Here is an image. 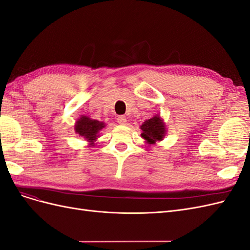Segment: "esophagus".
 Wrapping results in <instances>:
<instances>
[{"label":"esophagus","mask_w":250,"mask_h":250,"mask_svg":"<svg viewBox=\"0 0 250 250\" xmlns=\"http://www.w3.org/2000/svg\"><path fill=\"white\" fill-rule=\"evenodd\" d=\"M117 121H118V123L121 124V125H125L126 122H127V120H126V118H125L124 116H120V117L117 119Z\"/></svg>","instance_id":"esophagus-1"}]
</instances>
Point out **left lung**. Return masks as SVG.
I'll return each instance as SVG.
<instances>
[{"label": "left lung", "mask_w": 250, "mask_h": 250, "mask_svg": "<svg viewBox=\"0 0 250 250\" xmlns=\"http://www.w3.org/2000/svg\"><path fill=\"white\" fill-rule=\"evenodd\" d=\"M141 137L150 145L162 141L166 134V125L158 115L146 120L141 125Z\"/></svg>", "instance_id": "left-lung-1"}]
</instances>
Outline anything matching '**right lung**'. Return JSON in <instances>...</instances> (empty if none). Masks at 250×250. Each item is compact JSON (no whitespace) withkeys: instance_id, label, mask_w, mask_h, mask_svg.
<instances>
[{"instance_id":"obj_1","label":"right lung","mask_w":250,"mask_h":250,"mask_svg":"<svg viewBox=\"0 0 250 250\" xmlns=\"http://www.w3.org/2000/svg\"><path fill=\"white\" fill-rule=\"evenodd\" d=\"M104 127L105 124L100 121L90 119L86 116H81L75 124V131L80 137L89 142L90 146H95L94 142L99 137V131Z\"/></svg>"}]
</instances>
